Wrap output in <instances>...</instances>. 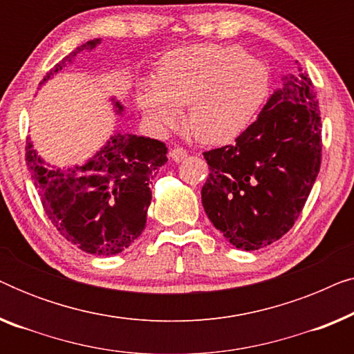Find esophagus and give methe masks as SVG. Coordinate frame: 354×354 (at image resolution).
Instances as JSON below:
<instances>
[{"instance_id":"esophagus-1","label":"esophagus","mask_w":354,"mask_h":354,"mask_svg":"<svg viewBox=\"0 0 354 354\" xmlns=\"http://www.w3.org/2000/svg\"><path fill=\"white\" fill-rule=\"evenodd\" d=\"M187 151L183 148H174L172 151H171V158H172V161H176V162H180V161H183V159L187 158Z\"/></svg>"}]
</instances>
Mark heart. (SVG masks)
Listing matches in <instances>:
<instances>
[{"instance_id": "1", "label": "heart", "mask_w": 354, "mask_h": 354, "mask_svg": "<svg viewBox=\"0 0 354 354\" xmlns=\"http://www.w3.org/2000/svg\"><path fill=\"white\" fill-rule=\"evenodd\" d=\"M269 93L264 62L239 46L193 45L158 61L153 82L138 85L145 119L162 130L177 124L187 106V125L201 142L227 143L253 122Z\"/></svg>"}]
</instances>
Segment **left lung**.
Masks as SVG:
<instances>
[{"mask_svg": "<svg viewBox=\"0 0 354 354\" xmlns=\"http://www.w3.org/2000/svg\"><path fill=\"white\" fill-rule=\"evenodd\" d=\"M283 75L258 119L234 145L203 153L207 217L235 248H264L298 219L321 167V111L301 69Z\"/></svg>", "mask_w": 354, "mask_h": 354, "instance_id": "obj_1", "label": "left lung"}]
</instances>
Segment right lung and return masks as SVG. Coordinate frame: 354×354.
I'll list each match as a JSON object with an SVG mask.
<instances>
[{
	"mask_svg": "<svg viewBox=\"0 0 354 354\" xmlns=\"http://www.w3.org/2000/svg\"><path fill=\"white\" fill-rule=\"evenodd\" d=\"M100 43L101 38H95L77 46L48 72L40 85ZM111 101L115 114L122 115L124 106L114 98ZM26 161L56 230L85 253L113 256L122 253L142 235L151 205L149 185L159 167L167 162V148L159 140L115 130L82 166H51L38 156L30 140H27Z\"/></svg>",
	"mask_w": 354,
	"mask_h": 354,
	"instance_id": "obj_1",
	"label": "right lung"
}]
</instances>
